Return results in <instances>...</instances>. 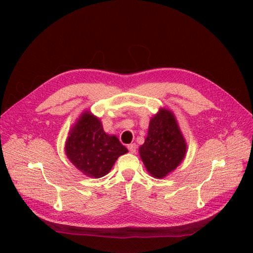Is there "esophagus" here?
Segmentation results:
<instances>
[{"label": "esophagus", "instance_id": "1", "mask_svg": "<svg viewBox=\"0 0 253 253\" xmlns=\"http://www.w3.org/2000/svg\"><path fill=\"white\" fill-rule=\"evenodd\" d=\"M128 150H129V151H130L131 153H135V152H136V150H137V146H136V143L128 144Z\"/></svg>", "mask_w": 253, "mask_h": 253}]
</instances>
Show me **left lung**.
<instances>
[{"mask_svg": "<svg viewBox=\"0 0 253 253\" xmlns=\"http://www.w3.org/2000/svg\"><path fill=\"white\" fill-rule=\"evenodd\" d=\"M187 143L174 113L161 107L149 123L148 136L139 154L149 174L164 178L186 157Z\"/></svg>", "mask_w": 253, "mask_h": 253, "instance_id": "1", "label": "left lung"}]
</instances>
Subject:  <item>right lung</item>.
<instances>
[{
  "mask_svg": "<svg viewBox=\"0 0 253 253\" xmlns=\"http://www.w3.org/2000/svg\"><path fill=\"white\" fill-rule=\"evenodd\" d=\"M128 152L115 135L103 130L99 117L84 111L74 124L65 143L68 160L83 174L92 178L105 176L116 160Z\"/></svg>",
  "mask_w": 253,
  "mask_h": 253,
  "instance_id": "right-lung-1",
  "label": "right lung"
}]
</instances>
